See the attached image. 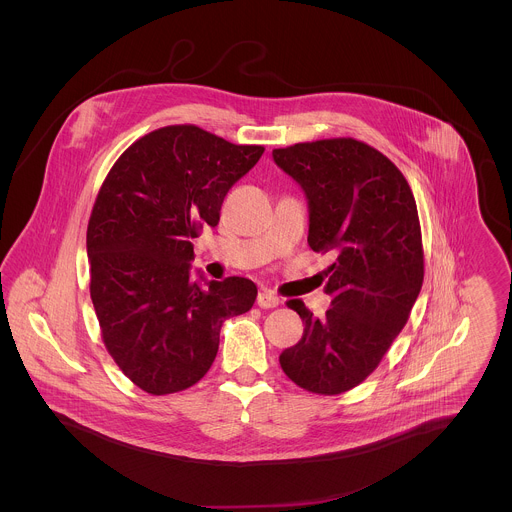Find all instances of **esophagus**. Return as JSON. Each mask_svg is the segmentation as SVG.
I'll return each mask as SVG.
<instances>
[{
  "instance_id": "34e87169",
  "label": "esophagus",
  "mask_w": 512,
  "mask_h": 512,
  "mask_svg": "<svg viewBox=\"0 0 512 512\" xmlns=\"http://www.w3.org/2000/svg\"><path fill=\"white\" fill-rule=\"evenodd\" d=\"M256 303L262 307V309H272V307H278L280 305V297L270 290H264V292L258 293V299Z\"/></svg>"
}]
</instances>
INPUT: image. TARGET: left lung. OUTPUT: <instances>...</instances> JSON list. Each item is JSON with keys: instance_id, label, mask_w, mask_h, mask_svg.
Masks as SVG:
<instances>
[{"instance_id": "8db88e82", "label": "left lung", "mask_w": 512, "mask_h": 512, "mask_svg": "<svg viewBox=\"0 0 512 512\" xmlns=\"http://www.w3.org/2000/svg\"><path fill=\"white\" fill-rule=\"evenodd\" d=\"M272 157L305 193L311 250L335 256L325 317L288 301L305 329L280 365L309 392L341 394L382 361L422 290L416 201L386 155L351 138L274 149Z\"/></svg>"}]
</instances>
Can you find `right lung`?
Wrapping results in <instances>:
<instances>
[{"label":"right lung","mask_w":512,"mask_h":512,"mask_svg":"<svg viewBox=\"0 0 512 512\" xmlns=\"http://www.w3.org/2000/svg\"><path fill=\"white\" fill-rule=\"evenodd\" d=\"M262 153L167 126L128 147L100 187L86 230L90 297L108 353L147 394L197 384L217 357L222 323L256 301L246 278L193 282L191 240L219 224L228 189Z\"/></svg>","instance_id":"1"}]
</instances>
